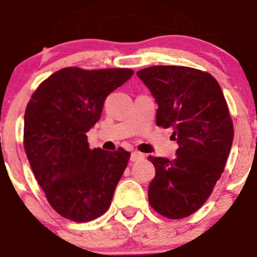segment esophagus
Returning <instances> with one entry per match:
<instances>
[{"label": "esophagus", "mask_w": 257, "mask_h": 257, "mask_svg": "<svg viewBox=\"0 0 257 257\" xmlns=\"http://www.w3.org/2000/svg\"><path fill=\"white\" fill-rule=\"evenodd\" d=\"M143 158H144V154L139 153V152H132V154H131V161L132 162L139 161V159H143Z\"/></svg>", "instance_id": "34e87169"}]
</instances>
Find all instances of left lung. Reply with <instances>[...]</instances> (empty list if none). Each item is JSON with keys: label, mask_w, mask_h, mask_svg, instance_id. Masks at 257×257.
Returning <instances> with one entry per match:
<instances>
[{"label": "left lung", "mask_w": 257, "mask_h": 257, "mask_svg": "<svg viewBox=\"0 0 257 257\" xmlns=\"http://www.w3.org/2000/svg\"><path fill=\"white\" fill-rule=\"evenodd\" d=\"M158 104L157 125L172 128L176 158L151 157L156 176L149 205L172 220L195 213L220 179L233 141V124L220 84L205 71L157 65L137 73Z\"/></svg>", "instance_id": "obj_1"}]
</instances>
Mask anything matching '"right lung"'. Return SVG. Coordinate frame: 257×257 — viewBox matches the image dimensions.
Instances as JSON below:
<instances>
[{"mask_svg": "<svg viewBox=\"0 0 257 257\" xmlns=\"http://www.w3.org/2000/svg\"><path fill=\"white\" fill-rule=\"evenodd\" d=\"M131 69L64 68L35 90L25 110L24 146L50 206L75 222L110 207L131 153L90 149L88 133L106 96L131 79Z\"/></svg>", "mask_w": 257, "mask_h": 257, "instance_id": "1", "label": "right lung"}]
</instances>
